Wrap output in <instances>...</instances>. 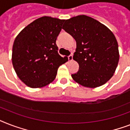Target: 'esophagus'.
<instances>
[{"label": "esophagus", "instance_id": "34e87169", "mask_svg": "<svg viewBox=\"0 0 130 130\" xmlns=\"http://www.w3.org/2000/svg\"><path fill=\"white\" fill-rule=\"evenodd\" d=\"M68 59H69V61H73V55H69V57H68Z\"/></svg>", "mask_w": 130, "mask_h": 130}]
</instances>
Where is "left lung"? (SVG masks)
Returning <instances> with one entry per match:
<instances>
[{
  "instance_id": "left-lung-1",
  "label": "left lung",
  "mask_w": 130,
  "mask_h": 130,
  "mask_svg": "<svg viewBox=\"0 0 130 130\" xmlns=\"http://www.w3.org/2000/svg\"><path fill=\"white\" fill-rule=\"evenodd\" d=\"M63 29L76 41L73 59L79 71L71 77L77 84L94 88L113 77L119 59L118 43L110 29L92 17L82 15L65 20Z\"/></svg>"
}]
</instances>
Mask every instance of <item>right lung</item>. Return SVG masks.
Wrapping results in <instances>:
<instances>
[{
    "label": "right lung",
    "mask_w": 130,
    "mask_h": 130,
    "mask_svg": "<svg viewBox=\"0 0 130 130\" xmlns=\"http://www.w3.org/2000/svg\"><path fill=\"white\" fill-rule=\"evenodd\" d=\"M64 19L44 16L32 21L15 38L12 63L19 78L32 88L48 85L60 65L68 61L56 44Z\"/></svg>",
    "instance_id": "add662e5"
}]
</instances>
